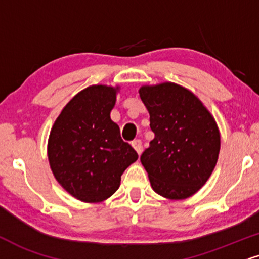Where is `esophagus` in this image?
<instances>
[{
    "label": "esophagus",
    "mask_w": 259,
    "mask_h": 259,
    "mask_svg": "<svg viewBox=\"0 0 259 259\" xmlns=\"http://www.w3.org/2000/svg\"><path fill=\"white\" fill-rule=\"evenodd\" d=\"M132 146H133V148H135V150H136L137 152H138V154H140V152H142L143 145H142V140H140V139L133 140V142H132Z\"/></svg>",
    "instance_id": "esophagus-1"
}]
</instances>
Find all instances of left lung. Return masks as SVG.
<instances>
[{
	"label": "left lung",
	"mask_w": 259,
	"mask_h": 259,
	"mask_svg": "<svg viewBox=\"0 0 259 259\" xmlns=\"http://www.w3.org/2000/svg\"><path fill=\"white\" fill-rule=\"evenodd\" d=\"M155 138L140 156L156 193L169 199L191 197L211 175L220 152L215 120L187 89L173 82L143 86Z\"/></svg>",
	"instance_id": "1"
}]
</instances>
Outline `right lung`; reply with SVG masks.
Listing matches in <instances>:
<instances>
[{
  "label": "right lung",
  "mask_w": 259,
  "mask_h": 259,
  "mask_svg": "<svg viewBox=\"0 0 259 259\" xmlns=\"http://www.w3.org/2000/svg\"><path fill=\"white\" fill-rule=\"evenodd\" d=\"M117 89L89 86L67 103L54 123L48 157L56 180L76 199L102 202L120 186L138 154L110 119Z\"/></svg>",
  "instance_id": "1"
}]
</instances>
